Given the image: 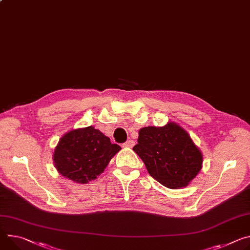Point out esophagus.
Instances as JSON below:
<instances>
[{
	"instance_id": "34e87169",
	"label": "esophagus",
	"mask_w": 250,
	"mask_h": 250,
	"mask_svg": "<svg viewBox=\"0 0 250 250\" xmlns=\"http://www.w3.org/2000/svg\"><path fill=\"white\" fill-rule=\"evenodd\" d=\"M125 147H132L134 146V142L133 141H127L123 145Z\"/></svg>"
}]
</instances>
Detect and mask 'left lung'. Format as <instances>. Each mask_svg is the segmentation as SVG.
Wrapping results in <instances>:
<instances>
[{
    "mask_svg": "<svg viewBox=\"0 0 250 250\" xmlns=\"http://www.w3.org/2000/svg\"><path fill=\"white\" fill-rule=\"evenodd\" d=\"M133 151L148 173L167 188H186L202 167V153L186 129L175 123L146 126L139 131Z\"/></svg>",
    "mask_w": 250,
    "mask_h": 250,
    "instance_id": "obj_1",
    "label": "left lung"
}]
</instances>
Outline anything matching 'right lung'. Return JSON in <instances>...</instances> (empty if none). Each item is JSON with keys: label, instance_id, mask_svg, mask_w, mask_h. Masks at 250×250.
<instances>
[{"label": "right lung", "instance_id": "right-lung-1", "mask_svg": "<svg viewBox=\"0 0 250 250\" xmlns=\"http://www.w3.org/2000/svg\"><path fill=\"white\" fill-rule=\"evenodd\" d=\"M121 150L94 126L73 129L61 138L53 160L59 173L77 184L96 179Z\"/></svg>", "mask_w": 250, "mask_h": 250}]
</instances>
